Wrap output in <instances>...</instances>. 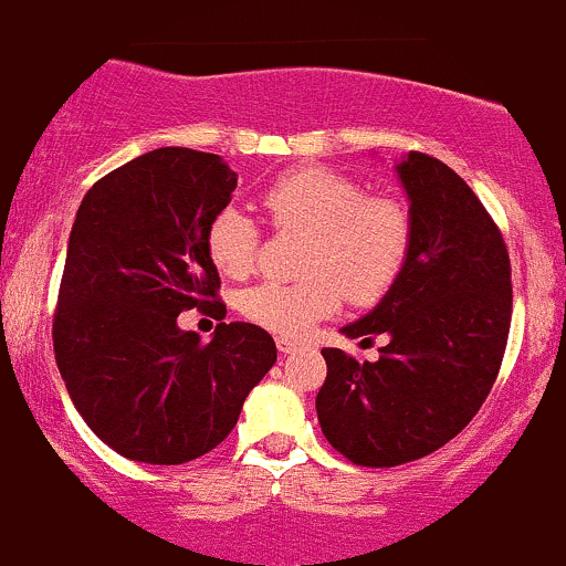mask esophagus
Listing matches in <instances>:
<instances>
[{
	"mask_svg": "<svg viewBox=\"0 0 566 566\" xmlns=\"http://www.w3.org/2000/svg\"><path fill=\"white\" fill-rule=\"evenodd\" d=\"M276 347H279V353H282V355H293L295 349L301 347V342H295V338H287V336H279Z\"/></svg>",
	"mask_w": 566,
	"mask_h": 566,
	"instance_id": "34e87169",
	"label": "esophagus"
}]
</instances>
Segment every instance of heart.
<instances>
[{"label": "heart", "instance_id": "b5f03b06", "mask_svg": "<svg viewBox=\"0 0 566 566\" xmlns=\"http://www.w3.org/2000/svg\"><path fill=\"white\" fill-rule=\"evenodd\" d=\"M276 230L308 235L303 282H265L241 295L252 323L301 336L328 317L347 295L355 303L382 298L401 276L412 247L409 211L398 200L366 195L353 178L328 168H295L273 178L260 195ZM260 230L238 208H222L206 233V252L222 276L243 279L258 258Z\"/></svg>", "mask_w": 566, "mask_h": 566}]
</instances>
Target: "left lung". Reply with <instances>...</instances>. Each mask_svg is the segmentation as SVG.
I'll list each match as a JSON object with an SVG mask.
<instances>
[{
  "instance_id": "left-lung-1",
  "label": "left lung",
  "mask_w": 566,
  "mask_h": 566,
  "mask_svg": "<svg viewBox=\"0 0 566 566\" xmlns=\"http://www.w3.org/2000/svg\"><path fill=\"white\" fill-rule=\"evenodd\" d=\"M396 174L412 222L407 265L342 328L363 342L385 333L388 344L374 363L323 349L319 426L358 467L418 461L461 433L496 382L513 314L507 247L469 184L420 151Z\"/></svg>"
}]
</instances>
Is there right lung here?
Masks as SVG:
<instances>
[{"mask_svg":"<svg viewBox=\"0 0 566 566\" xmlns=\"http://www.w3.org/2000/svg\"><path fill=\"white\" fill-rule=\"evenodd\" d=\"M235 184L217 154L168 146L99 178L75 213L53 353L81 418L129 461L211 453L276 363L252 323H222L208 344L176 323L217 298L206 233Z\"/></svg>","mask_w":566,"mask_h":566,"instance_id":"add662e5","label":"right lung"}]
</instances>
